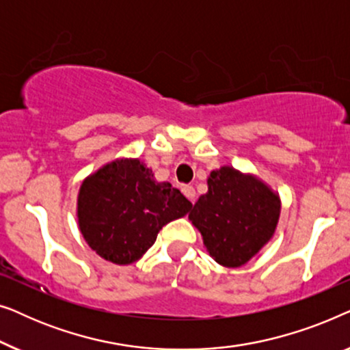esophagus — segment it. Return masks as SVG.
Wrapping results in <instances>:
<instances>
[{
    "mask_svg": "<svg viewBox=\"0 0 350 350\" xmlns=\"http://www.w3.org/2000/svg\"><path fill=\"white\" fill-rule=\"evenodd\" d=\"M181 191H183V194L191 200V202H193V204L196 202V189L193 188V186L186 185V186H183V188H181Z\"/></svg>",
    "mask_w": 350,
    "mask_h": 350,
    "instance_id": "34e87169",
    "label": "esophagus"
}]
</instances>
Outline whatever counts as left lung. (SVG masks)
Returning <instances> with one entry per match:
<instances>
[{"label": "left lung", "instance_id": "1", "mask_svg": "<svg viewBox=\"0 0 350 350\" xmlns=\"http://www.w3.org/2000/svg\"><path fill=\"white\" fill-rule=\"evenodd\" d=\"M207 183L208 193L194 204L189 219L217 262L228 267L245 265L274 234L279 198L260 180L232 167L213 170Z\"/></svg>", "mask_w": 350, "mask_h": 350}]
</instances>
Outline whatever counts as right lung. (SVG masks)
Returning a JSON list of instances; mask_svg holds the SVG:
<instances>
[{
    "mask_svg": "<svg viewBox=\"0 0 350 350\" xmlns=\"http://www.w3.org/2000/svg\"><path fill=\"white\" fill-rule=\"evenodd\" d=\"M193 204L170 183H157L138 159H119L90 175L78 198L79 229L89 247L116 265L137 261L167 223Z\"/></svg>",
    "mask_w": 350,
    "mask_h": 350,
    "instance_id": "1",
    "label": "right lung"
}]
</instances>
